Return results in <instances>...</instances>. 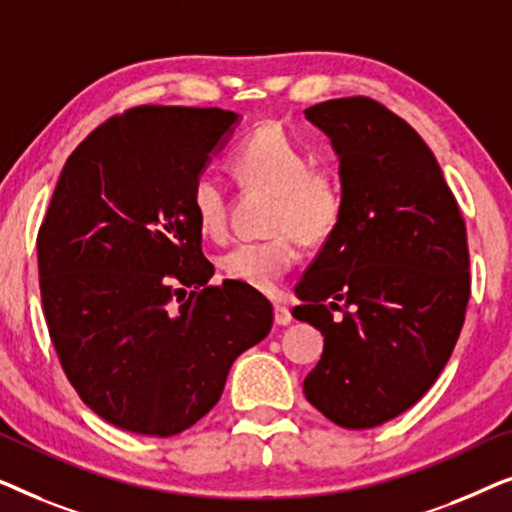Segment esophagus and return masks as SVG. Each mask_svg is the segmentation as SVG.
Segmentation results:
<instances>
[{
  "mask_svg": "<svg viewBox=\"0 0 512 512\" xmlns=\"http://www.w3.org/2000/svg\"><path fill=\"white\" fill-rule=\"evenodd\" d=\"M291 321H293V317H291L289 307L275 305V324H277V326H289Z\"/></svg>",
  "mask_w": 512,
  "mask_h": 512,
  "instance_id": "obj_1",
  "label": "esophagus"
}]
</instances>
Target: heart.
I'll use <instances>...</instances> for the list:
<instances>
[{"mask_svg":"<svg viewBox=\"0 0 512 512\" xmlns=\"http://www.w3.org/2000/svg\"><path fill=\"white\" fill-rule=\"evenodd\" d=\"M230 167L247 186L275 195L270 230L263 240H244L219 258L223 275L258 291H272L298 263V237L319 244L338 230L345 212L340 179L314 167L310 153L277 125L249 132L230 153ZM191 209L200 233L221 240L228 230V200L214 174H200L191 188Z\"/></svg>","mask_w":512,"mask_h":512,"instance_id":"1","label":"heart"}]
</instances>
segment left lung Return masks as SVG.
Returning a JSON list of instances; mask_svg holds the SVG:
<instances>
[{
    "mask_svg": "<svg viewBox=\"0 0 512 512\" xmlns=\"http://www.w3.org/2000/svg\"><path fill=\"white\" fill-rule=\"evenodd\" d=\"M340 158L345 212L296 286L324 335L303 391L345 429L412 408L450 361L471 298L466 223L436 156L370 97L305 109Z\"/></svg>",
    "mask_w": 512,
    "mask_h": 512,
    "instance_id": "obj_1",
    "label": "left lung"
}]
</instances>
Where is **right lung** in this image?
Returning <instances> with one entry per match:
<instances>
[{"instance_id":"add662e5","label":"right lung","mask_w":512,"mask_h":512,"mask_svg":"<svg viewBox=\"0 0 512 512\" xmlns=\"http://www.w3.org/2000/svg\"><path fill=\"white\" fill-rule=\"evenodd\" d=\"M235 123L214 107L111 116L67 158L39 228L41 303L62 370L123 431H186L272 328L263 293L209 284L191 209L193 181Z\"/></svg>"}]
</instances>
